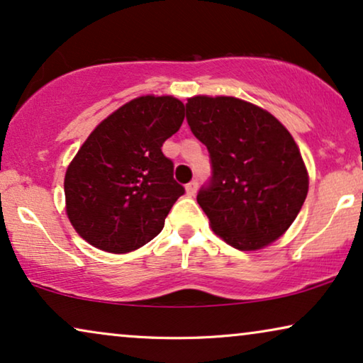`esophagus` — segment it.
I'll use <instances>...</instances> for the list:
<instances>
[{
	"label": "esophagus",
	"instance_id": "obj_1",
	"mask_svg": "<svg viewBox=\"0 0 363 363\" xmlns=\"http://www.w3.org/2000/svg\"><path fill=\"white\" fill-rule=\"evenodd\" d=\"M196 190H198V183L196 182H190L185 186V191H186L188 196H195L196 195Z\"/></svg>",
	"mask_w": 363,
	"mask_h": 363
}]
</instances>
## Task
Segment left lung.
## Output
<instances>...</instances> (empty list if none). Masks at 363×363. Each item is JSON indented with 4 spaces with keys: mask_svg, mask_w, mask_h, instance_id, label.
Wrapping results in <instances>:
<instances>
[{
    "mask_svg": "<svg viewBox=\"0 0 363 363\" xmlns=\"http://www.w3.org/2000/svg\"><path fill=\"white\" fill-rule=\"evenodd\" d=\"M186 121L210 152L211 185L196 201L215 235L241 251L279 240L309 191V173L289 130L259 106L228 96L190 97Z\"/></svg>",
    "mask_w": 363,
    "mask_h": 363,
    "instance_id": "1",
    "label": "left lung"
}]
</instances>
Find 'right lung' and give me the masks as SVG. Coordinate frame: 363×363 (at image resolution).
Listing matches in <instances>:
<instances>
[{
  "mask_svg": "<svg viewBox=\"0 0 363 363\" xmlns=\"http://www.w3.org/2000/svg\"><path fill=\"white\" fill-rule=\"evenodd\" d=\"M185 106L173 96L132 99L99 123L64 177L66 215L97 250L125 255L163 230L185 188L162 152L178 132Z\"/></svg>",
  "mask_w": 363,
  "mask_h": 363,
  "instance_id": "1",
  "label": "right lung"
}]
</instances>
